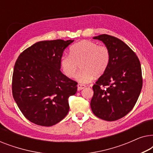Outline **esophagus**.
Returning <instances> with one entry per match:
<instances>
[{
    "instance_id": "esophagus-1",
    "label": "esophagus",
    "mask_w": 153,
    "mask_h": 153,
    "mask_svg": "<svg viewBox=\"0 0 153 153\" xmlns=\"http://www.w3.org/2000/svg\"><path fill=\"white\" fill-rule=\"evenodd\" d=\"M85 88V85L83 84L78 83V85H77V88H78V91H81V90Z\"/></svg>"
}]
</instances>
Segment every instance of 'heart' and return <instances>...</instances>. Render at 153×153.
Returning a JSON list of instances; mask_svg holds the SVG:
<instances>
[{
  "label": "heart",
  "mask_w": 153,
  "mask_h": 153,
  "mask_svg": "<svg viewBox=\"0 0 153 153\" xmlns=\"http://www.w3.org/2000/svg\"><path fill=\"white\" fill-rule=\"evenodd\" d=\"M70 53L62 56L61 69L65 76L73 78L80 64L81 70L76 75V79L81 83L90 82L95 76H101L109 64L108 48L92 41L82 40L75 44L71 47Z\"/></svg>",
  "instance_id": "1"
}]
</instances>
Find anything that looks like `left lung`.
<instances>
[{
    "label": "left lung",
    "instance_id": "1",
    "mask_svg": "<svg viewBox=\"0 0 153 153\" xmlns=\"http://www.w3.org/2000/svg\"><path fill=\"white\" fill-rule=\"evenodd\" d=\"M93 39L102 41L110 52L105 72L93 86L92 111L102 120L114 121L128 114L141 93V67L134 52L117 37L103 34Z\"/></svg>",
    "mask_w": 153,
    "mask_h": 153
}]
</instances>
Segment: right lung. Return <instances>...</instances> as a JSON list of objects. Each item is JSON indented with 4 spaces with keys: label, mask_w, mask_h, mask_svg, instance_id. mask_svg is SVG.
Segmentation results:
<instances>
[{
    "label": "right lung",
    "mask_w": 153,
    "mask_h": 153,
    "mask_svg": "<svg viewBox=\"0 0 153 153\" xmlns=\"http://www.w3.org/2000/svg\"><path fill=\"white\" fill-rule=\"evenodd\" d=\"M74 40L41 41L19 56L12 76V95L24 116L35 124L49 127L68 114V97L77 83L60 71L64 50Z\"/></svg>",
    "instance_id": "add662e5"
}]
</instances>
